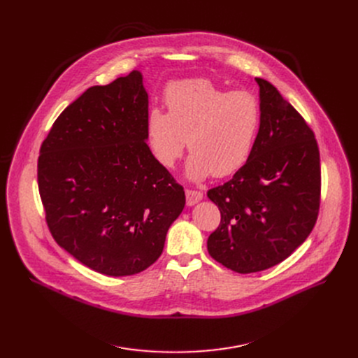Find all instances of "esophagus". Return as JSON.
Segmentation results:
<instances>
[{"instance_id": "esophagus-1", "label": "esophagus", "mask_w": 358, "mask_h": 358, "mask_svg": "<svg viewBox=\"0 0 358 358\" xmlns=\"http://www.w3.org/2000/svg\"><path fill=\"white\" fill-rule=\"evenodd\" d=\"M185 199H187V206H194L203 199V193L196 190H185Z\"/></svg>"}]
</instances>
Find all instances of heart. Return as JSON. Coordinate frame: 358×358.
<instances>
[{
  "label": "heart",
  "mask_w": 358,
  "mask_h": 358,
  "mask_svg": "<svg viewBox=\"0 0 358 358\" xmlns=\"http://www.w3.org/2000/svg\"><path fill=\"white\" fill-rule=\"evenodd\" d=\"M164 101L166 111L152 107L145 120L146 143L158 164L173 168L185 142L192 150L185 176L192 181L228 177L247 164L261 123L255 94L193 78L169 84Z\"/></svg>",
  "instance_id": "heart-1"
}]
</instances>
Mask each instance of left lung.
Wrapping results in <instances>:
<instances>
[{
  "mask_svg": "<svg viewBox=\"0 0 358 358\" xmlns=\"http://www.w3.org/2000/svg\"><path fill=\"white\" fill-rule=\"evenodd\" d=\"M255 83L261 123L252 154L232 180L208 192L222 216L208 251L241 274L267 270L302 245L313 229L321 194L313 131L273 84Z\"/></svg>",
  "mask_w": 358,
  "mask_h": 358,
  "instance_id": "left-lung-1",
  "label": "left lung"
}]
</instances>
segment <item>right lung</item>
<instances>
[{
    "instance_id": "1",
    "label": "right lung",
    "mask_w": 358,
    "mask_h": 358,
    "mask_svg": "<svg viewBox=\"0 0 358 358\" xmlns=\"http://www.w3.org/2000/svg\"><path fill=\"white\" fill-rule=\"evenodd\" d=\"M141 71L88 88L53 123L37 181L58 245L113 277L146 270L185 204L182 187L146 145Z\"/></svg>"
}]
</instances>
